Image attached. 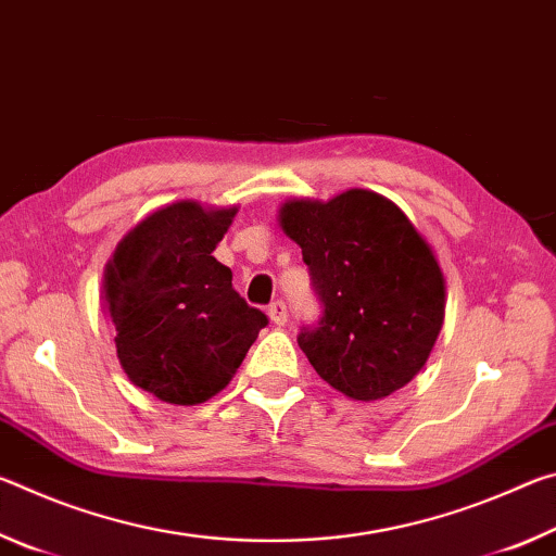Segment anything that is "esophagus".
<instances>
[{
  "mask_svg": "<svg viewBox=\"0 0 556 556\" xmlns=\"http://www.w3.org/2000/svg\"><path fill=\"white\" fill-rule=\"evenodd\" d=\"M267 314H269L271 324H275V326H285V324H287V304H285V301H281V299L271 301Z\"/></svg>",
  "mask_w": 556,
  "mask_h": 556,
  "instance_id": "1",
  "label": "esophagus"
}]
</instances>
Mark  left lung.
I'll return each instance as SVG.
<instances>
[{"instance_id": "8db88e82", "label": "left lung", "mask_w": 556, "mask_h": 556, "mask_svg": "<svg viewBox=\"0 0 556 556\" xmlns=\"http://www.w3.org/2000/svg\"><path fill=\"white\" fill-rule=\"evenodd\" d=\"M279 223L301 248L321 316L299 348L353 400H382L425 368L444 324V275L397 205L351 188L328 203L289 201Z\"/></svg>"}]
</instances>
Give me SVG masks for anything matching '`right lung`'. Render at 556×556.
<instances>
[{"mask_svg": "<svg viewBox=\"0 0 556 556\" xmlns=\"http://www.w3.org/2000/svg\"><path fill=\"white\" fill-rule=\"evenodd\" d=\"M235 213L166 205L117 244L108 265L117 357L127 378L162 402L199 404L220 392L269 324L213 257Z\"/></svg>", "mask_w": 556, "mask_h": 556, "instance_id": "right-lung-1", "label": "right lung"}]
</instances>
